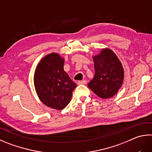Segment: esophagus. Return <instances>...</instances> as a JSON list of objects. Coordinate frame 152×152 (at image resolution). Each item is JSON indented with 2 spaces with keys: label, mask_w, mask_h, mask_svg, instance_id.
<instances>
[{
  "label": "esophagus",
  "mask_w": 152,
  "mask_h": 152,
  "mask_svg": "<svg viewBox=\"0 0 152 152\" xmlns=\"http://www.w3.org/2000/svg\"><path fill=\"white\" fill-rule=\"evenodd\" d=\"M86 80H80L78 82V84H86Z\"/></svg>",
  "instance_id": "obj_1"
}]
</instances>
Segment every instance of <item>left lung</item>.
I'll return each mask as SVG.
<instances>
[{
    "instance_id": "1",
    "label": "left lung",
    "mask_w": 152,
    "mask_h": 152,
    "mask_svg": "<svg viewBox=\"0 0 152 152\" xmlns=\"http://www.w3.org/2000/svg\"><path fill=\"white\" fill-rule=\"evenodd\" d=\"M93 58L95 74L88 86L99 97L112 98L122 85L124 70L122 64L116 55L108 48L102 50L100 54Z\"/></svg>"
}]
</instances>
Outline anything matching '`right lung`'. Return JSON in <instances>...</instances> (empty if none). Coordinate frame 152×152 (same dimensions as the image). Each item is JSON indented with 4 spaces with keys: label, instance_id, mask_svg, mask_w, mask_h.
<instances>
[{
    "label": "right lung",
    "instance_id": "right-lung-1",
    "mask_svg": "<svg viewBox=\"0 0 152 152\" xmlns=\"http://www.w3.org/2000/svg\"><path fill=\"white\" fill-rule=\"evenodd\" d=\"M64 59L56 53L43 58L35 70L36 91L42 103L56 110H62L71 100L76 84L64 70Z\"/></svg>",
    "mask_w": 152,
    "mask_h": 152
}]
</instances>
